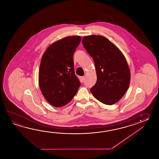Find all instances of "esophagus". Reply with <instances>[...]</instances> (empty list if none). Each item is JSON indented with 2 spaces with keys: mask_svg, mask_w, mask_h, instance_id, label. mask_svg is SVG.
Listing matches in <instances>:
<instances>
[{
  "mask_svg": "<svg viewBox=\"0 0 159 159\" xmlns=\"http://www.w3.org/2000/svg\"><path fill=\"white\" fill-rule=\"evenodd\" d=\"M80 79H81V81H82V82H84V76H82V77H81Z\"/></svg>",
  "mask_w": 159,
  "mask_h": 159,
  "instance_id": "esophagus-1",
  "label": "esophagus"
}]
</instances>
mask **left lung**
Instances as JSON below:
<instances>
[{
  "instance_id": "8db88e82",
  "label": "left lung",
  "mask_w": 159,
  "mask_h": 159,
  "mask_svg": "<svg viewBox=\"0 0 159 159\" xmlns=\"http://www.w3.org/2000/svg\"><path fill=\"white\" fill-rule=\"evenodd\" d=\"M85 49L94 60L97 80L91 88L92 94L105 105L118 102L127 90L131 74L125 56L107 38L100 35L85 36Z\"/></svg>"
}]
</instances>
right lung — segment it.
Instances as JSON below:
<instances>
[{
    "instance_id": "obj_1",
    "label": "right lung",
    "mask_w": 159,
    "mask_h": 159,
    "mask_svg": "<svg viewBox=\"0 0 159 159\" xmlns=\"http://www.w3.org/2000/svg\"><path fill=\"white\" fill-rule=\"evenodd\" d=\"M80 36H69L51 44L41 60L39 83L44 98L56 107L67 105L76 94L81 82L75 75L73 54Z\"/></svg>"
}]
</instances>
